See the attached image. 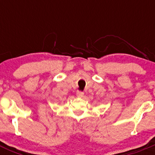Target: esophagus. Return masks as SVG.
Wrapping results in <instances>:
<instances>
[{
  "label": "esophagus",
  "mask_w": 155,
  "mask_h": 155,
  "mask_svg": "<svg viewBox=\"0 0 155 155\" xmlns=\"http://www.w3.org/2000/svg\"><path fill=\"white\" fill-rule=\"evenodd\" d=\"M83 95L84 92L80 91H78L76 92V96H77L78 97H83Z\"/></svg>",
  "instance_id": "1"
}]
</instances>
